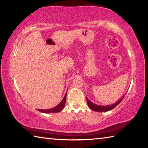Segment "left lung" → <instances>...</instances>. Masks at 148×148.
I'll return each mask as SVG.
<instances>
[{
  "label": "left lung",
  "mask_w": 148,
  "mask_h": 148,
  "mask_svg": "<svg viewBox=\"0 0 148 148\" xmlns=\"http://www.w3.org/2000/svg\"><path fill=\"white\" fill-rule=\"evenodd\" d=\"M124 97H123L121 99H119V101L116 102L115 104L110 105V106H99V105H97V104L92 103V102L90 101L87 98V104H88L89 107L92 110H94V111H95V112H107V111H109V110H110L114 108L115 107L117 106V105H118L120 102H121L123 99L124 98Z\"/></svg>",
  "instance_id": "8db88e82"
}]
</instances>
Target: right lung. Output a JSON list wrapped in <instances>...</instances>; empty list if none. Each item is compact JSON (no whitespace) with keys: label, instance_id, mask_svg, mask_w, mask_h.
<instances>
[{"label":"right lung","instance_id":"1","mask_svg":"<svg viewBox=\"0 0 148 148\" xmlns=\"http://www.w3.org/2000/svg\"><path fill=\"white\" fill-rule=\"evenodd\" d=\"M66 93L65 94L63 99L62 100V101L60 103L57 105L56 107L52 108L51 109H47V110H39L38 109V111L43 112V113H57V112H59L60 111L63 109V108L65 105V102H66Z\"/></svg>","mask_w":148,"mask_h":148}]
</instances>
